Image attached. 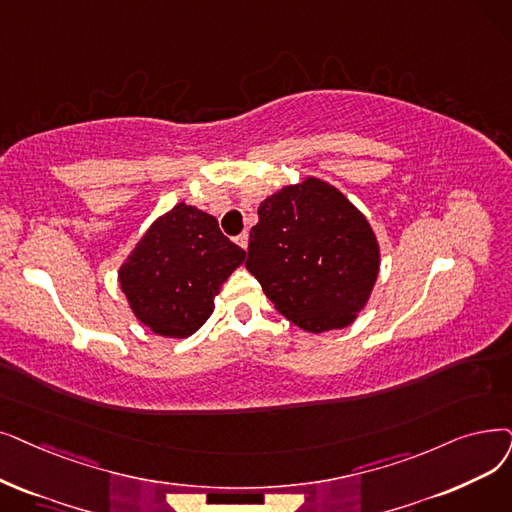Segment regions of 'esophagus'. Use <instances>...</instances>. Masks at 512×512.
Returning a JSON list of instances; mask_svg holds the SVG:
<instances>
[{
    "instance_id": "1",
    "label": "esophagus",
    "mask_w": 512,
    "mask_h": 512,
    "mask_svg": "<svg viewBox=\"0 0 512 512\" xmlns=\"http://www.w3.org/2000/svg\"><path fill=\"white\" fill-rule=\"evenodd\" d=\"M236 244H238V247H242L244 251H247V247H249V234H247V232L238 234V236H236Z\"/></svg>"
}]
</instances>
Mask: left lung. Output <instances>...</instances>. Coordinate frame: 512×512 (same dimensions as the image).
<instances>
[{
    "label": "left lung",
    "mask_w": 512,
    "mask_h": 512,
    "mask_svg": "<svg viewBox=\"0 0 512 512\" xmlns=\"http://www.w3.org/2000/svg\"><path fill=\"white\" fill-rule=\"evenodd\" d=\"M257 213L247 270L265 297L311 335L353 324L381 270V247L366 215L314 175L282 186Z\"/></svg>",
    "instance_id": "8db88e82"
}]
</instances>
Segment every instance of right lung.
Instances as JSON below:
<instances>
[{"label": "right lung", "mask_w": 512, "mask_h": 512, "mask_svg": "<svg viewBox=\"0 0 512 512\" xmlns=\"http://www.w3.org/2000/svg\"><path fill=\"white\" fill-rule=\"evenodd\" d=\"M247 253L217 219L186 203L159 215L119 268L129 309L150 332L186 339L215 309V295Z\"/></svg>", "instance_id": "right-lung-1"}]
</instances>
